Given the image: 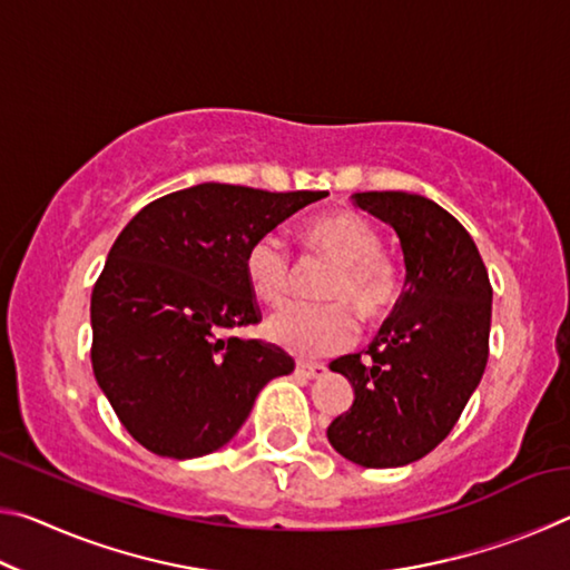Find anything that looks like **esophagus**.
Here are the masks:
<instances>
[{
	"mask_svg": "<svg viewBox=\"0 0 570 570\" xmlns=\"http://www.w3.org/2000/svg\"><path fill=\"white\" fill-rule=\"evenodd\" d=\"M296 377H302V380H320V377H324L326 372V366L324 364H308V362H298L296 364Z\"/></svg>",
	"mask_w": 570,
	"mask_h": 570,
	"instance_id": "obj_1",
	"label": "esophagus"
}]
</instances>
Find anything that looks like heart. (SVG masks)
Returning <instances> with one entry per match:
<instances>
[{
    "mask_svg": "<svg viewBox=\"0 0 570 570\" xmlns=\"http://www.w3.org/2000/svg\"><path fill=\"white\" fill-rule=\"evenodd\" d=\"M302 236L314 254L334 262L324 284V298L332 302L286 306L266 322V334L302 356L344 352L360 334L353 307L364 322H380L400 302V268L382 250L380 230L356 210H334L306 220ZM244 268L250 292L264 304L286 302L294 284V258L282 236H258L246 250Z\"/></svg>",
    "mask_w": 570,
    "mask_h": 570,
    "instance_id": "b5f03b06",
    "label": "heart"
}]
</instances>
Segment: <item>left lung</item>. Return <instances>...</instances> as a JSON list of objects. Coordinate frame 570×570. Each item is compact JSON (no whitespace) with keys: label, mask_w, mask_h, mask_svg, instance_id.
<instances>
[{"label":"left lung","mask_w":570,"mask_h":570,"mask_svg":"<svg viewBox=\"0 0 570 570\" xmlns=\"http://www.w3.org/2000/svg\"><path fill=\"white\" fill-rule=\"evenodd\" d=\"M354 204L397 230L404 292L370 344V360L330 364L354 402L326 430L362 468H400L435 450L455 428L488 364L493 286L475 240L435 200L402 190L354 193Z\"/></svg>","instance_id":"left-lung-1"}]
</instances>
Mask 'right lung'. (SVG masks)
Instances as JSON below:
<instances>
[{
	"label": "right lung",
	"mask_w": 570,
	"mask_h": 570,
	"mask_svg": "<svg viewBox=\"0 0 570 570\" xmlns=\"http://www.w3.org/2000/svg\"><path fill=\"white\" fill-rule=\"evenodd\" d=\"M326 190L200 183L153 200L120 230L92 288V372L122 428L163 458L208 455L256 394L294 372L282 346L238 340L258 324L244 258Z\"/></svg>",
	"instance_id": "1"
}]
</instances>
